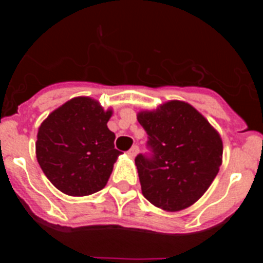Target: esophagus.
Listing matches in <instances>:
<instances>
[{
    "instance_id": "34e87169",
    "label": "esophagus",
    "mask_w": 263,
    "mask_h": 263,
    "mask_svg": "<svg viewBox=\"0 0 263 263\" xmlns=\"http://www.w3.org/2000/svg\"><path fill=\"white\" fill-rule=\"evenodd\" d=\"M138 152H139L138 146H133V147L130 148L129 152H127V154H129L130 157H136V155L138 154Z\"/></svg>"
}]
</instances>
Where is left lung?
<instances>
[{
    "label": "left lung",
    "mask_w": 263,
    "mask_h": 263,
    "mask_svg": "<svg viewBox=\"0 0 263 263\" xmlns=\"http://www.w3.org/2000/svg\"><path fill=\"white\" fill-rule=\"evenodd\" d=\"M138 122L147 134L148 148V153L136 157L143 196L170 212L192 205L221 166L218 133L194 106L183 101L142 111Z\"/></svg>",
    "instance_id": "1"
}]
</instances>
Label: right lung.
Listing matches in <instances>:
<instances>
[{
	"label": "right lung",
	"instance_id": "add662e5",
	"mask_svg": "<svg viewBox=\"0 0 263 263\" xmlns=\"http://www.w3.org/2000/svg\"><path fill=\"white\" fill-rule=\"evenodd\" d=\"M110 116L95 100L76 97L41 125L36 159L63 194L87 196L105 187L121 154L115 148V133L106 126Z\"/></svg>",
	"mask_w": 263,
	"mask_h": 263
}]
</instances>
